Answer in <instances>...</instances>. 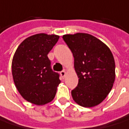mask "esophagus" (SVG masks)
<instances>
[{"label":"esophagus","mask_w":129,"mask_h":129,"mask_svg":"<svg viewBox=\"0 0 129 129\" xmlns=\"http://www.w3.org/2000/svg\"><path fill=\"white\" fill-rule=\"evenodd\" d=\"M60 74H61V77H62L63 78H64L65 76H66V72L65 71H61V73H60Z\"/></svg>","instance_id":"esophagus-1"}]
</instances>
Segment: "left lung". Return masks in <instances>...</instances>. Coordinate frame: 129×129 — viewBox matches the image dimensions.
I'll list each match as a JSON object with an SVG mask.
<instances>
[{
    "label": "left lung",
    "mask_w": 129,
    "mask_h": 129,
    "mask_svg": "<svg viewBox=\"0 0 129 129\" xmlns=\"http://www.w3.org/2000/svg\"><path fill=\"white\" fill-rule=\"evenodd\" d=\"M71 50L78 84L71 91L73 100L84 107H93L107 98L115 80V62L108 46L87 33L64 35Z\"/></svg>",
    "instance_id": "1"
}]
</instances>
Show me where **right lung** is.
Here are the masks:
<instances>
[{
    "label": "right lung",
    "instance_id": "right-lung-1",
    "mask_svg": "<svg viewBox=\"0 0 129 129\" xmlns=\"http://www.w3.org/2000/svg\"><path fill=\"white\" fill-rule=\"evenodd\" d=\"M59 39L56 35L30 36L18 46L12 61V74L19 93L31 104L46 105L53 100L61 83L51 68L47 56Z\"/></svg>",
    "mask_w": 129,
    "mask_h": 129
}]
</instances>
